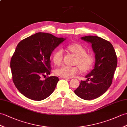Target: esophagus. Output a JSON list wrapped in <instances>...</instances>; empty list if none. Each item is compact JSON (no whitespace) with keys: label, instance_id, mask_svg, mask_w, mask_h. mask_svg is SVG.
I'll return each instance as SVG.
<instances>
[{"label":"esophagus","instance_id":"34e87169","mask_svg":"<svg viewBox=\"0 0 127 127\" xmlns=\"http://www.w3.org/2000/svg\"><path fill=\"white\" fill-rule=\"evenodd\" d=\"M60 78H67V79H68L69 78H67V77H63V76H60Z\"/></svg>","mask_w":127,"mask_h":127}]
</instances>
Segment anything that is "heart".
Wrapping results in <instances>:
<instances>
[{
  "mask_svg": "<svg viewBox=\"0 0 127 127\" xmlns=\"http://www.w3.org/2000/svg\"><path fill=\"white\" fill-rule=\"evenodd\" d=\"M67 49L77 57L75 64L80 67L82 71H86L91 68L94 62V57L91 54L87 53L84 47L79 44L73 43L69 44ZM63 54L62 49H59L54 53L52 60L56 65H60L62 63ZM80 68L77 66L63 65L56 70V73L58 76L70 78L78 73L80 71Z\"/></svg>",
  "mask_w": 127,
  "mask_h": 127,
  "instance_id": "heart-1",
  "label": "heart"
}]
</instances>
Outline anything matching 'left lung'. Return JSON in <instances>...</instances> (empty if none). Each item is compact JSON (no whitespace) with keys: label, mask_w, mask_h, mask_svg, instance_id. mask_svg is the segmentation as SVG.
Instances as JSON below:
<instances>
[{"label":"left lung","mask_w":127,"mask_h":127,"mask_svg":"<svg viewBox=\"0 0 127 127\" xmlns=\"http://www.w3.org/2000/svg\"><path fill=\"white\" fill-rule=\"evenodd\" d=\"M81 39L92 44L96 61L94 69L85 76L87 81H81L75 93L83 99H94L102 95L110 87L117 67V58L109 41L96 36H87ZM88 80L90 81L89 83Z\"/></svg>","instance_id":"1"}]
</instances>
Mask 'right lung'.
<instances>
[{"label":"right lung","instance_id":"obj_1","mask_svg":"<svg viewBox=\"0 0 127 127\" xmlns=\"http://www.w3.org/2000/svg\"><path fill=\"white\" fill-rule=\"evenodd\" d=\"M65 39L50 33L38 32L18 43L12 56V80L24 96L34 101L45 99L54 92L59 81L49 76L51 71L50 57L54 50Z\"/></svg>","mask_w":127,"mask_h":127}]
</instances>
